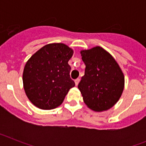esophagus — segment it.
Instances as JSON below:
<instances>
[{
  "label": "esophagus",
  "instance_id": "obj_1",
  "mask_svg": "<svg viewBox=\"0 0 146 146\" xmlns=\"http://www.w3.org/2000/svg\"><path fill=\"white\" fill-rule=\"evenodd\" d=\"M80 81V78H77V79H76L75 80H74V82H75V85H76V86H77V85L79 84Z\"/></svg>",
  "mask_w": 146,
  "mask_h": 146
}]
</instances>
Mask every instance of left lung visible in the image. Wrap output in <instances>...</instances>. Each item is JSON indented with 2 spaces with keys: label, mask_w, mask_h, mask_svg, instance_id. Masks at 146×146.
I'll return each instance as SVG.
<instances>
[{
  "label": "left lung",
  "mask_w": 146,
  "mask_h": 146,
  "mask_svg": "<svg viewBox=\"0 0 146 146\" xmlns=\"http://www.w3.org/2000/svg\"><path fill=\"white\" fill-rule=\"evenodd\" d=\"M86 64L78 85L83 101L96 112L109 110L118 101L124 88V76L118 63L101 47L80 52Z\"/></svg>",
  "instance_id": "8db88e82"
}]
</instances>
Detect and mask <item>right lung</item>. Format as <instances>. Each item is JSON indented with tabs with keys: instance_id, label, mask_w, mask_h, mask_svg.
I'll list each match as a JSON object with an SVG mask.
<instances>
[{
	"instance_id": "obj_1",
	"label": "right lung",
	"mask_w": 146,
	"mask_h": 146,
	"mask_svg": "<svg viewBox=\"0 0 146 146\" xmlns=\"http://www.w3.org/2000/svg\"><path fill=\"white\" fill-rule=\"evenodd\" d=\"M72 55L73 50L67 45L49 44L27 61L23 71V86L35 106L52 110L64 102L69 89L75 86L68 64Z\"/></svg>"
}]
</instances>
